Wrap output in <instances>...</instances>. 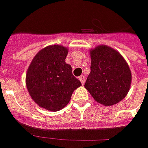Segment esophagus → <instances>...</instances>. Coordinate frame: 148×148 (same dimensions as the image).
Masks as SVG:
<instances>
[{"label":"esophagus","instance_id":"obj_1","mask_svg":"<svg viewBox=\"0 0 148 148\" xmlns=\"http://www.w3.org/2000/svg\"><path fill=\"white\" fill-rule=\"evenodd\" d=\"M79 80L81 81L82 84L84 85V84H85V82H86V77H84V76H81V77H79Z\"/></svg>","mask_w":148,"mask_h":148}]
</instances>
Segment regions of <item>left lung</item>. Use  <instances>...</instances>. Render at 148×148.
Masks as SVG:
<instances>
[{
  "label": "left lung",
  "instance_id": "obj_1",
  "mask_svg": "<svg viewBox=\"0 0 148 148\" xmlns=\"http://www.w3.org/2000/svg\"><path fill=\"white\" fill-rule=\"evenodd\" d=\"M90 73L85 87L95 101L105 106L120 102L128 93L132 73L125 59L117 50L99 45L90 50Z\"/></svg>",
  "mask_w": 148,
  "mask_h": 148
}]
</instances>
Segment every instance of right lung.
<instances>
[{"label":"right lung","mask_w":148,"mask_h":148,"mask_svg":"<svg viewBox=\"0 0 148 148\" xmlns=\"http://www.w3.org/2000/svg\"><path fill=\"white\" fill-rule=\"evenodd\" d=\"M68 48L59 44L42 49L32 60L25 82L32 99L49 111L61 110L70 101L73 91L82 86L65 62Z\"/></svg>","instance_id":"right-lung-1"}]
</instances>
